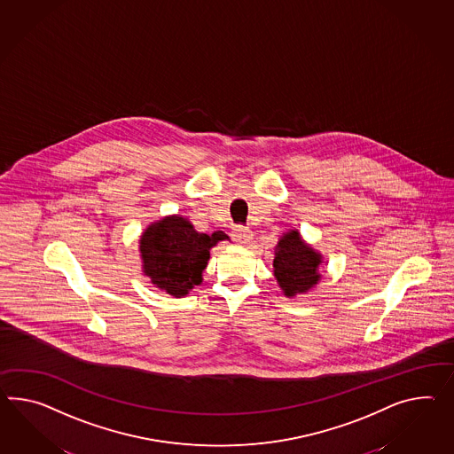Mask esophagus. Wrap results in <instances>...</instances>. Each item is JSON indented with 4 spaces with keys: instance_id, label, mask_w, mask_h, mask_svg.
<instances>
[{
    "instance_id": "1",
    "label": "esophagus",
    "mask_w": 454,
    "mask_h": 454,
    "mask_svg": "<svg viewBox=\"0 0 454 454\" xmlns=\"http://www.w3.org/2000/svg\"><path fill=\"white\" fill-rule=\"evenodd\" d=\"M232 239L239 245H248L254 240V233L245 227H237L233 229Z\"/></svg>"
}]
</instances>
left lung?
<instances>
[{
  "instance_id": "left-lung-1",
  "label": "left lung",
  "mask_w": 454,
  "mask_h": 454,
  "mask_svg": "<svg viewBox=\"0 0 454 454\" xmlns=\"http://www.w3.org/2000/svg\"><path fill=\"white\" fill-rule=\"evenodd\" d=\"M325 256L313 245L308 244L298 232L290 229L278 239L273 258V275L286 298L304 294L321 281L319 267Z\"/></svg>"
}]
</instances>
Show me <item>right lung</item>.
Returning <instances> with one entry per match:
<instances>
[{"label":"right lung","mask_w":454,"mask_h":454,"mask_svg":"<svg viewBox=\"0 0 454 454\" xmlns=\"http://www.w3.org/2000/svg\"><path fill=\"white\" fill-rule=\"evenodd\" d=\"M229 240V235L202 233L189 219L179 214L154 221L140 235L141 270L154 288L175 298L189 294L202 283L210 248Z\"/></svg>","instance_id":"right-lung-1"}]
</instances>
